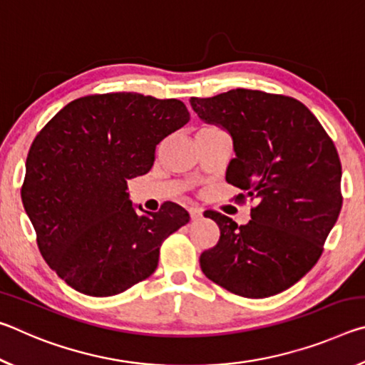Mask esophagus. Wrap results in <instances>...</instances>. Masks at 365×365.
<instances>
[{"mask_svg":"<svg viewBox=\"0 0 365 365\" xmlns=\"http://www.w3.org/2000/svg\"><path fill=\"white\" fill-rule=\"evenodd\" d=\"M188 212H190V217H191V220H197L202 215V211L200 207H190L188 209Z\"/></svg>","mask_w":365,"mask_h":365,"instance_id":"obj_1","label":"esophagus"}]
</instances>
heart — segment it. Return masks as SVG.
Returning <instances> with one entry per match:
<instances>
[{
    "label": "heart",
    "mask_w": 365,
    "mask_h": 365,
    "mask_svg": "<svg viewBox=\"0 0 365 365\" xmlns=\"http://www.w3.org/2000/svg\"><path fill=\"white\" fill-rule=\"evenodd\" d=\"M212 130H219V128L214 125H205V127H201L197 132H212Z\"/></svg>",
    "instance_id": "1"
}]
</instances>
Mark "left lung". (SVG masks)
<instances>
[{
    "label": "left lung",
    "instance_id": "left-lung-1",
    "mask_svg": "<svg viewBox=\"0 0 365 365\" xmlns=\"http://www.w3.org/2000/svg\"><path fill=\"white\" fill-rule=\"evenodd\" d=\"M190 103L202 120L232 135L237 158L225 178L243 191L235 201H256L246 225L212 209L205 212L220 238L201 252V270L243 298L285 292L316 265L341 211L335 143L292 96L237 88Z\"/></svg>",
    "mask_w": 365,
    "mask_h": 365
}]
</instances>
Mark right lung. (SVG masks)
Wrapping results in <instances>:
<instances>
[{
    "mask_svg": "<svg viewBox=\"0 0 365 365\" xmlns=\"http://www.w3.org/2000/svg\"><path fill=\"white\" fill-rule=\"evenodd\" d=\"M188 120L174 98L88 95L36 135L21 196L43 259L67 285L106 298L156 270L160 245L190 214L170 201L138 214L127 182L148 174L156 146Z\"/></svg>",
    "mask_w": 365,
    "mask_h": 365,
    "instance_id": "1",
    "label": "right lung"
}]
</instances>
